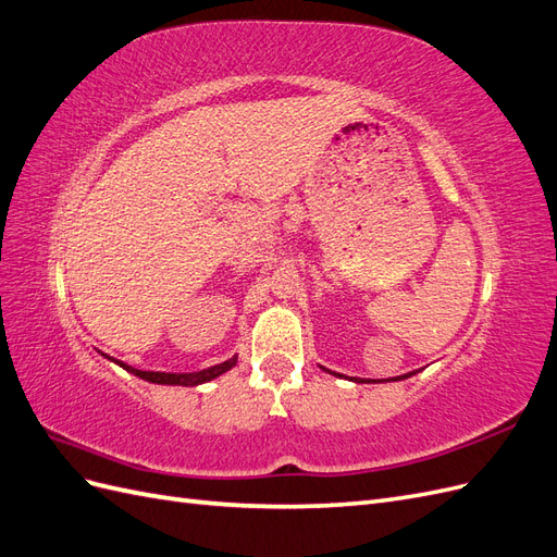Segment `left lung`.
<instances>
[{
    "instance_id": "8db88e82",
    "label": "left lung",
    "mask_w": 557,
    "mask_h": 557,
    "mask_svg": "<svg viewBox=\"0 0 557 557\" xmlns=\"http://www.w3.org/2000/svg\"><path fill=\"white\" fill-rule=\"evenodd\" d=\"M409 376H413V372H411V374H404V376H397L395 381H399V379H409Z\"/></svg>"
}]
</instances>
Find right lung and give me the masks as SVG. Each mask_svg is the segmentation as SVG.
Returning a JSON list of instances; mask_svg holds the SVG:
<instances>
[{
    "label": "right lung",
    "mask_w": 557,
    "mask_h": 557,
    "mask_svg": "<svg viewBox=\"0 0 557 557\" xmlns=\"http://www.w3.org/2000/svg\"><path fill=\"white\" fill-rule=\"evenodd\" d=\"M117 362V360H113ZM123 369H127L129 374L139 376L144 381H150V383H164V385H199V383H207L215 376L225 374L227 369H232L234 364H237V358H230L221 364L215 367H209V369H201V372H190V374H164V372H141V369H134V367H127L125 362H117Z\"/></svg>",
    "instance_id": "1"
}]
</instances>
